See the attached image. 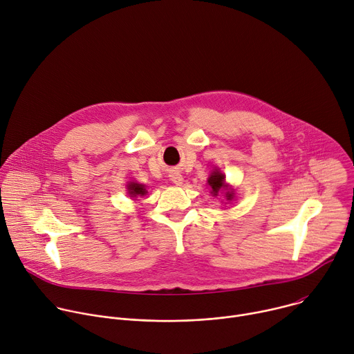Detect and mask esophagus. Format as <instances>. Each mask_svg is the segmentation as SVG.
Segmentation results:
<instances>
[{
	"label": "esophagus",
	"mask_w": 354,
	"mask_h": 354,
	"mask_svg": "<svg viewBox=\"0 0 354 354\" xmlns=\"http://www.w3.org/2000/svg\"><path fill=\"white\" fill-rule=\"evenodd\" d=\"M169 178H171L172 183H175L176 186H180L182 182H183V178H182V175H180L179 172H172V174L169 175Z\"/></svg>",
	"instance_id": "1"
}]
</instances>
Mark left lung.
Listing matches in <instances>:
<instances>
[{
    "instance_id": "1",
    "label": "left lung",
    "mask_w": 354,
    "mask_h": 354,
    "mask_svg": "<svg viewBox=\"0 0 354 354\" xmlns=\"http://www.w3.org/2000/svg\"><path fill=\"white\" fill-rule=\"evenodd\" d=\"M224 180H225L224 175L220 171H214L212 174V176L207 179L209 185L212 186V193L214 196H218V193H221V190L224 189V186H225ZM225 197H227V200H231V198H234V193L228 190V192H225Z\"/></svg>"
}]
</instances>
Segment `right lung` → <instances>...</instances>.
<instances>
[{
    "mask_svg": "<svg viewBox=\"0 0 354 354\" xmlns=\"http://www.w3.org/2000/svg\"><path fill=\"white\" fill-rule=\"evenodd\" d=\"M127 189H129V194L131 196V197H137V196H144L145 193H147V189H145V186L144 185H140V183H130L129 186H127Z\"/></svg>",
    "mask_w": 354,
    "mask_h": 354,
    "instance_id": "obj_1",
    "label": "right lung"
}]
</instances>
